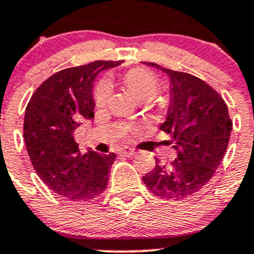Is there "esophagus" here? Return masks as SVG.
Instances as JSON below:
<instances>
[{
  "instance_id": "obj_1",
  "label": "esophagus",
  "mask_w": 254,
  "mask_h": 254,
  "mask_svg": "<svg viewBox=\"0 0 254 254\" xmlns=\"http://www.w3.org/2000/svg\"><path fill=\"white\" fill-rule=\"evenodd\" d=\"M122 155L127 156V158H134L136 155V151L132 150V149H125V150H122Z\"/></svg>"
}]
</instances>
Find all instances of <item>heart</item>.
<instances>
[{
    "label": "heart",
    "instance_id": "heart-1",
    "mask_svg": "<svg viewBox=\"0 0 254 254\" xmlns=\"http://www.w3.org/2000/svg\"><path fill=\"white\" fill-rule=\"evenodd\" d=\"M124 84L130 94L138 101H150L158 91V80L150 71L145 68H132L124 76ZM111 94V86L108 81H101L96 85L94 92L96 106L106 105Z\"/></svg>",
    "mask_w": 254,
    "mask_h": 254
}]
</instances>
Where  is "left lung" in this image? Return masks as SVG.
<instances>
[{
	"instance_id": "left-lung-1",
	"label": "left lung",
	"mask_w": 254,
	"mask_h": 254,
	"mask_svg": "<svg viewBox=\"0 0 254 254\" xmlns=\"http://www.w3.org/2000/svg\"><path fill=\"white\" fill-rule=\"evenodd\" d=\"M169 79L170 103L160 129L172 135L177 159L155 167L143 177L146 188L163 199L187 198L199 191L215 173L226 154L232 132L228 108L203 80L154 63H143Z\"/></svg>"
}]
</instances>
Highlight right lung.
<instances>
[{
    "instance_id": "right-lung-1",
    "label": "right lung",
    "mask_w": 254,
    "mask_h": 254,
    "mask_svg": "<svg viewBox=\"0 0 254 254\" xmlns=\"http://www.w3.org/2000/svg\"><path fill=\"white\" fill-rule=\"evenodd\" d=\"M119 65L99 60L59 71L37 87L26 108L23 139L31 163L52 191L70 200H91L108 186L116 155H81L73 132L94 119L96 76Z\"/></svg>"
}]
</instances>
